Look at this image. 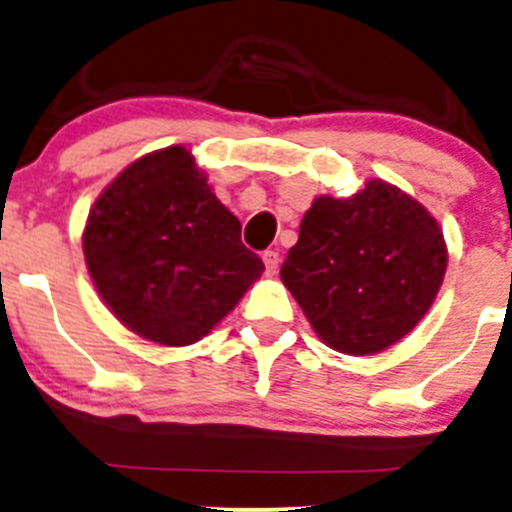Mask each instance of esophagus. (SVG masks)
Segmentation results:
<instances>
[{
    "label": "esophagus",
    "mask_w": 512,
    "mask_h": 512,
    "mask_svg": "<svg viewBox=\"0 0 512 512\" xmlns=\"http://www.w3.org/2000/svg\"><path fill=\"white\" fill-rule=\"evenodd\" d=\"M262 262H265L267 275H275L277 267H280V252H277V250H265V252H262Z\"/></svg>",
    "instance_id": "esophagus-1"
}]
</instances>
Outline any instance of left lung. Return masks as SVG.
Returning a JSON list of instances; mask_svg holds the SVG:
<instances>
[{
	"label": "left lung",
	"instance_id": "left-lung-1",
	"mask_svg": "<svg viewBox=\"0 0 512 512\" xmlns=\"http://www.w3.org/2000/svg\"><path fill=\"white\" fill-rule=\"evenodd\" d=\"M446 262L443 232L428 210L369 180L352 198L314 200L280 277L324 344L366 356L421 322Z\"/></svg>",
	"mask_w": 512,
	"mask_h": 512
}]
</instances>
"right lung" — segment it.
I'll return each mask as SVG.
<instances>
[{
	"label": "right lung",
	"instance_id": "obj_1",
	"mask_svg": "<svg viewBox=\"0 0 512 512\" xmlns=\"http://www.w3.org/2000/svg\"><path fill=\"white\" fill-rule=\"evenodd\" d=\"M185 148L128 165L94 203L84 230L91 280L113 314L163 347L203 339L265 265L240 240Z\"/></svg>",
	"mask_w": 512,
	"mask_h": 512
}]
</instances>
